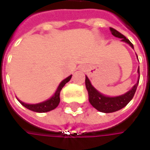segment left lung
I'll return each instance as SVG.
<instances>
[{"label": "left lung", "mask_w": 150, "mask_h": 150, "mask_svg": "<svg viewBox=\"0 0 150 150\" xmlns=\"http://www.w3.org/2000/svg\"><path fill=\"white\" fill-rule=\"evenodd\" d=\"M110 31L112 34L116 38H121L122 42H124L127 43L132 49H134L133 43L130 42L127 38L123 36L119 32L115 30L112 28H110ZM137 55V54H136ZM138 58V56H137ZM139 60V59H138ZM138 81L137 83L134 85L133 87L131 88L128 91H127L124 94L117 96H108L106 95L102 94L100 91H98L96 88L92 86L91 83L89 78L86 75V87L88 91V96H89V101L91 105L95 108L97 111L104 112V113H110V112H114L118 110H120L124 107H126L128 102L131 101L134 97L135 91L137 90V86L139 85V66L138 68Z\"/></svg>", "instance_id": "1"}]
</instances>
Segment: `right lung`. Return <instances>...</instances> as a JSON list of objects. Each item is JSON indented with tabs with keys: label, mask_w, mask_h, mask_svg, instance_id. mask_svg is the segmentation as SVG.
I'll list each match as a JSON object with an SVG mask.
<instances>
[{
	"label": "right lung",
	"mask_w": 150,
	"mask_h": 150,
	"mask_svg": "<svg viewBox=\"0 0 150 150\" xmlns=\"http://www.w3.org/2000/svg\"><path fill=\"white\" fill-rule=\"evenodd\" d=\"M72 75L68 76L67 78H65L64 80H63L62 81L59 83V86L57 88L54 94L50 98H49L46 101H43L39 103H35V104H28V103H25L21 100H19L18 98H16L18 101L23 105V107L29 109L33 112H50L54 109H55L58 105L59 104L60 98H59V94H60V91L62 90V88L64 86V85L70 81Z\"/></svg>",
	"instance_id": "right-lung-1"
}]
</instances>
